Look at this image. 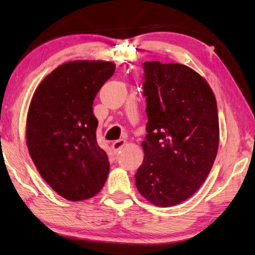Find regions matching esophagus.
I'll return each mask as SVG.
<instances>
[{"mask_svg":"<svg viewBox=\"0 0 255 255\" xmlns=\"http://www.w3.org/2000/svg\"><path fill=\"white\" fill-rule=\"evenodd\" d=\"M126 143H127L126 139H118V140H116L114 144H112V147H114L115 152H118V150L122 149L124 146L126 145Z\"/></svg>","mask_w":255,"mask_h":255,"instance_id":"34e87169","label":"esophagus"}]
</instances>
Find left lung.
<instances>
[{"mask_svg":"<svg viewBox=\"0 0 255 255\" xmlns=\"http://www.w3.org/2000/svg\"><path fill=\"white\" fill-rule=\"evenodd\" d=\"M143 65L148 123L136 187L153 205L171 207L195 195L213 167L219 145L217 102L208 82L183 64Z\"/></svg>","mask_w":255,"mask_h":255,"instance_id":"1","label":"left lung"}]
</instances>
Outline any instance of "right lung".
Masks as SVG:
<instances>
[{"instance_id": "right-lung-1", "label": "right lung", "mask_w": 255, "mask_h": 255, "mask_svg": "<svg viewBox=\"0 0 255 255\" xmlns=\"http://www.w3.org/2000/svg\"><path fill=\"white\" fill-rule=\"evenodd\" d=\"M116 64L71 60L49 73L34 91L27 115L25 138L41 178L71 201L100 192L109 159L97 141L93 100Z\"/></svg>"}]
</instances>
